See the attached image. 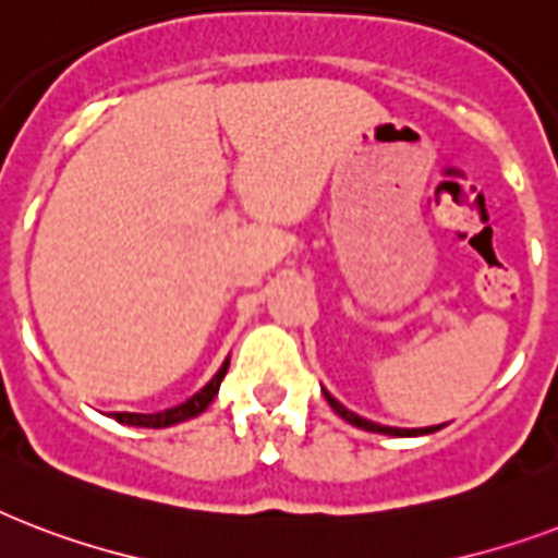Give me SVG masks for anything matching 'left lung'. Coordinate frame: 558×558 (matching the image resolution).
Returning a JSON list of instances; mask_svg holds the SVG:
<instances>
[{"instance_id":"1","label":"left lung","mask_w":558,"mask_h":558,"mask_svg":"<svg viewBox=\"0 0 558 558\" xmlns=\"http://www.w3.org/2000/svg\"><path fill=\"white\" fill-rule=\"evenodd\" d=\"M328 404L335 408V413L338 416H343L347 422H352L355 427H364V430H373V434H390V436H416V434H430V430H436V427H425V430H401V427H387V425H375V422H369V418L357 416V413H352V410H347L343 404H340L338 399H331L326 392Z\"/></svg>"}]
</instances>
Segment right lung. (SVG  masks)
Returning <instances> with one entry per match:
<instances>
[{
  "mask_svg": "<svg viewBox=\"0 0 558 558\" xmlns=\"http://www.w3.org/2000/svg\"><path fill=\"white\" fill-rule=\"evenodd\" d=\"M227 366H230V361L220 366L218 375H215V378H211L201 392H194L192 399L183 401V404H177V408H168L162 410V413H116V418H119V422H128V425H140V427H168V425H177V422H185V418L197 416V413H203V410L209 408L211 399L218 396V387L220 381H223V375H227Z\"/></svg>",
  "mask_w": 558,
  "mask_h": 558,
  "instance_id": "obj_1",
  "label": "right lung"
}]
</instances>
